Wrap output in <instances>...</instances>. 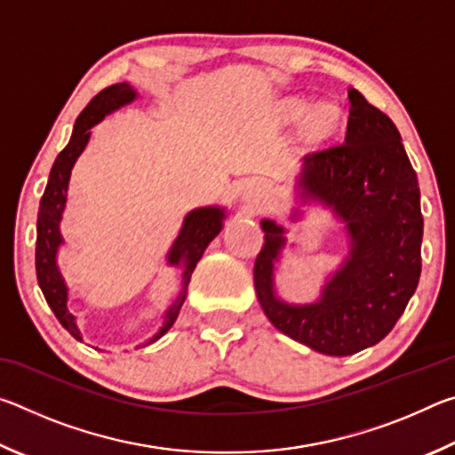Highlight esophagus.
Returning a JSON list of instances; mask_svg holds the SVG:
<instances>
[{
	"label": "esophagus",
	"instance_id": "esophagus-1",
	"mask_svg": "<svg viewBox=\"0 0 455 455\" xmlns=\"http://www.w3.org/2000/svg\"><path fill=\"white\" fill-rule=\"evenodd\" d=\"M243 198H244V203L249 204L252 211H257L265 203V188L260 187V184H257V182L246 180L243 184Z\"/></svg>",
	"mask_w": 455,
	"mask_h": 455
}]
</instances>
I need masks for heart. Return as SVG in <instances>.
<instances>
[{
    "instance_id": "1",
    "label": "heart",
    "mask_w": 455,
    "mask_h": 455,
    "mask_svg": "<svg viewBox=\"0 0 455 455\" xmlns=\"http://www.w3.org/2000/svg\"><path fill=\"white\" fill-rule=\"evenodd\" d=\"M305 110H307V106L301 102L291 104V108H289V112L292 114V116H299V114H303ZM331 124H333V110L323 108L321 112H317V116H315V128L327 130V128H331Z\"/></svg>"
}]
</instances>
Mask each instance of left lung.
Returning <instances> with one entry per match:
<instances>
[{
    "label": "left lung",
    "mask_w": 455,
    "mask_h": 455,
    "mask_svg": "<svg viewBox=\"0 0 455 455\" xmlns=\"http://www.w3.org/2000/svg\"><path fill=\"white\" fill-rule=\"evenodd\" d=\"M345 140L305 156L299 187L331 204L351 236L349 260L315 305L281 303L273 263L283 227L263 220L255 289L273 325L325 355H353L379 343L402 317L421 275L423 217L418 176L394 122L349 90Z\"/></svg>",
    "instance_id": "8db88e82"
}]
</instances>
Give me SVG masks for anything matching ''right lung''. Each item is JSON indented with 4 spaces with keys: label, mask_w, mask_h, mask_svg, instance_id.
Returning a JSON list of instances; mask_svg holds the SVG:
<instances>
[{
    "label": "right lung",
    "mask_w": 455,
    "mask_h": 455,
    "mask_svg": "<svg viewBox=\"0 0 455 455\" xmlns=\"http://www.w3.org/2000/svg\"><path fill=\"white\" fill-rule=\"evenodd\" d=\"M136 98V92L128 86V84H114V86L104 88L100 94L90 100V104L84 108L82 114L76 120L74 134L70 142L64 150L58 154L56 163H53L50 171L48 187L44 190V196L40 200V212H37V238H36V273L37 283L44 292L45 301L52 307L53 315L58 321L68 329L74 339L82 341V333L76 325V317L68 309V289L64 284V279L58 271L56 265V252L58 246L61 244L60 235V219L61 211H64L66 196H68V182H70V172L76 163V158L80 156L82 150L86 148L90 128L98 124L106 114H110L116 108L132 102ZM222 211L219 209H196L192 211L187 219L179 238H176L168 260L172 265H184V276H182V287L180 297L171 305V309L166 313L164 327L160 329V333L154 339L163 337L168 329L172 327V323L179 317V311L187 297V284L190 283V275L195 271L196 263L203 257V252L214 236L220 233L222 228Z\"/></svg>",
    "instance_id": "right-lung-1"
}]
</instances>
